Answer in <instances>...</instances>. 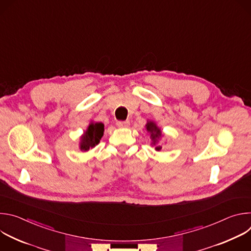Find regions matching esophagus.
<instances>
[{"instance_id": "esophagus-1", "label": "esophagus", "mask_w": 251, "mask_h": 251, "mask_svg": "<svg viewBox=\"0 0 251 251\" xmlns=\"http://www.w3.org/2000/svg\"><path fill=\"white\" fill-rule=\"evenodd\" d=\"M116 125H117V127H119V128H127V127H129L130 122H129V120H126V121H117V122H116Z\"/></svg>"}]
</instances>
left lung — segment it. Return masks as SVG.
I'll return each instance as SVG.
<instances>
[{
  "label": "left lung",
  "mask_w": 251,
  "mask_h": 251,
  "mask_svg": "<svg viewBox=\"0 0 251 251\" xmlns=\"http://www.w3.org/2000/svg\"><path fill=\"white\" fill-rule=\"evenodd\" d=\"M146 129L147 131L150 133V138L152 140V145H156V150L157 151H161L162 146L157 145V143L159 141V139L162 137V131L161 129L156 125V123H154L153 121H149L146 124Z\"/></svg>",
  "instance_id": "left-lung-1"
}]
</instances>
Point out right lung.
I'll list each match as a JSON object with an SVG mask.
<instances>
[{
    "mask_svg": "<svg viewBox=\"0 0 251 251\" xmlns=\"http://www.w3.org/2000/svg\"><path fill=\"white\" fill-rule=\"evenodd\" d=\"M103 132H104L103 123L91 122L87 127L86 131L84 132V134L80 138V143H79L80 150L85 152L91 148H94L97 144H99V142L103 136Z\"/></svg>",
    "mask_w": 251,
    "mask_h": 251,
    "instance_id": "obj_1",
    "label": "right lung"
}]
</instances>
